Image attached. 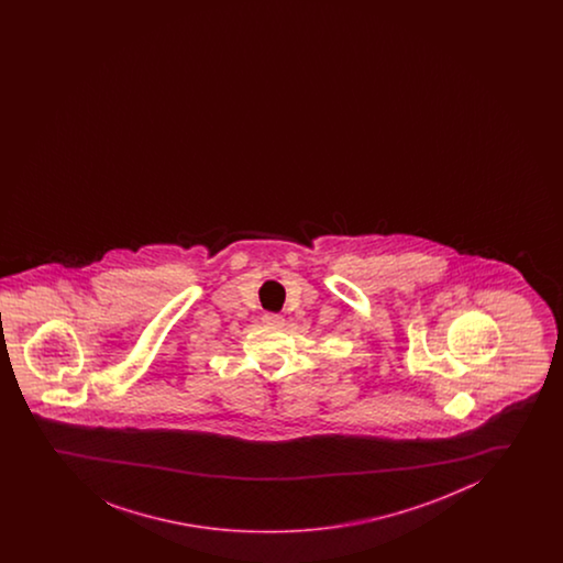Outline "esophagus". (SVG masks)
Wrapping results in <instances>:
<instances>
[{"instance_id": "1", "label": "esophagus", "mask_w": 563, "mask_h": 563, "mask_svg": "<svg viewBox=\"0 0 563 563\" xmlns=\"http://www.w3.org/2000/svg\"><path fill=\"white\" fill-rule=\"evenodd\" d=\"M263 323L269 327H283L285 325V318L278 316V313H265L263 316Z\"/></svg>"}]
</instances>
